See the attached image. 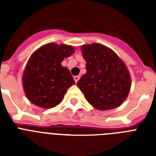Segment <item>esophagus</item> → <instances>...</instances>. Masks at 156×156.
Listing matches in <instances>:
<instances>
[{"instance_id":"34e87169","label":"esophagus","mask_w":156,"mask_h":156,"mask_svg":"<svg viewBox=\"0 0 156 156\" xmlns=\"http://www.w3.org/2000/svg\"><path fill=\"white\" fill-rule=\"evenodd\" d=\"M79 78H80V76L79 75L74 76V77H73V79H74V81H75V83H78V81L79 80Z\"/></svg>"}]
</instances>
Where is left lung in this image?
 <instances>
[{
	"instance_id": "left-lung-1",
	"label": "left lung",
	"mask_w": 156,
	"mask_h": 156,
	"mask_svg": "<svg viewBox=\"0 0 156 156\" xmlns=\"http://www.w3.org/2000/svg\"><path fill=\"white\" fill-rule=\"evenodd\" d=\"M87 73L77 83L85 99L95 108L119 107L129 92L131 79L126 65L109 48L100 44L83 45Z\"/></svg>"
}]
</instances>
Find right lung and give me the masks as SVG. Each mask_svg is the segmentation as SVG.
Segmentation results:
<instances>
[{"label":"right lung","instance_id":"right-lung-1","mask_svg":"<svg viewBox=\"0 0 156 156\" xmlns=\"http://www.w3.org/2000/svg\"><path fill=\"white\" fill-rule=\"evenodd\" d=\"M73 52L70 45L51 43L31 55L23 76L24 91L30 102L44 108H52L61 102L68 88L75 84L61 61Z\"/></svg>","mask_w":156,"mask_h":156}]
</instances>
